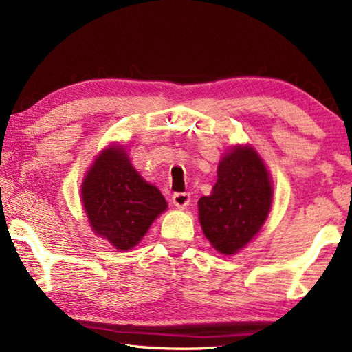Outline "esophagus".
Returning a JSON list of instances; mask_svg holds the SVG:
<instances>
[{"mask_svg":"<svg viewBox=\"0 0 352 352\" xmlns=\"http://www.w3.org/2000/svg\"><path fill=\"white\" fill-rule=\"evenodd\" d=\"M172 203H174V206H177L178 208H184L190 203V195L186 192H177L172 195Z\"/></svg>","mask_w":352,"mask_h":352,"instance_id":"obj_1","label":"esophagus"}]
</instances>
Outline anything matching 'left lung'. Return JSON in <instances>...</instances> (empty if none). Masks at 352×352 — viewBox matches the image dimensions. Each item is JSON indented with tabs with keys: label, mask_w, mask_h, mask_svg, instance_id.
I'll use <instances>...</instances> for the list:
<instances>
[{
	"label": "left lung",
	"mask_w": 352,
	"mask_h": 352,
	"mask_svg": "<svg viewBox=\"0 0 352 352\" xmlns=\"http://www.w3.org/2000/svg\"><path fill=\"white\" fill-rule=\"evenodd\" d=\"M272 203V186L258 154L237 146L219 163L218 182L198 201L206 237L222 254H234L258 233Z\"/></svg>",
	"instance_id": "8db88e82"
}]
</instances>
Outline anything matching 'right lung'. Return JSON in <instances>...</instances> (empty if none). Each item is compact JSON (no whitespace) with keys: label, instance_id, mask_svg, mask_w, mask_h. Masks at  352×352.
Listing matches in <instances>:
<instances>
[{"label":"right lung","instance_id":"right-lung-1","mask_svg":"<svg viewBox=\"0 0 352 352\" xmlns=\"http://www.w3.org/2000/svg\"><path fill=\"white\" fill-rule=\"evenodd\" d=\"M81 198L96 234L126 251L166 210L160 190L142 178L119 146L102 151L85 178Z\"/></svg>","mask_w":352,"mask_h":352}]
</instances>
